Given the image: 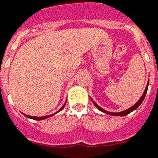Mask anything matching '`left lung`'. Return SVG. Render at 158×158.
Instances as JSON below:
<instances>
[{"label":"left lung","instance_id":"obj_1","mask_svg":"<svg viewBox=\"0 0 158 158\" xmlns=\"http://www.w3.org/2000/svg\"><path fill=\"white\" fill-rule=\"evenodd\" d=\"M148 86H149V81H148V83H147V86H146V87H145V90H144V93H143L142 96H141V97L140 98V99H139L138 101L136 102V103L134 104V105H132V107H131V108H128V109L124 110V111H122V112H108V111H106V110H104V108H100V107H99V106L98 105V104H96V103H95V101H94L93 99H91V97H90V98H91V101H92V103H93V104H94V105H95V107L97 108V109H99V111H101V112H104V113H106V114H108V115H110V116H127V115H128V114L130 113V112H132V111H134V110H136V108H138L139 106H140V104H141V103H142L143 100H144V97H145V95H146L147 90H148Z\"/></svg>","mask_w":158,"mask_h":158}]
</instances>
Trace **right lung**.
<instances>
[{
	"label": "right lung",
	"mask_w": 158,
	"mask_h": 158,
	"mask_svg": "<svg viewBox=\"0 0 158 158\" xmlns=\"http://www.w3.org/2000/svg\"><path fill=\"white\" fill-rule=\"evenodd\" d=\"M66 104H67V101L65 102L64 105H63V107H62V108H61L59 110V111H58V112H55V113H54V114H51V115H48V116H29V115H26V114H24V113H22V114H23V115L25 116H26V117H27V118H30V119H33V120H45V119H46V118H49V117H50V116H54V115H55V114H56V113H58V112H60V111H62V110H63V108H64V107H65V105H66Z\"/></svg>",
	"instance_id": "right-lung-1"
}]
</instances>
